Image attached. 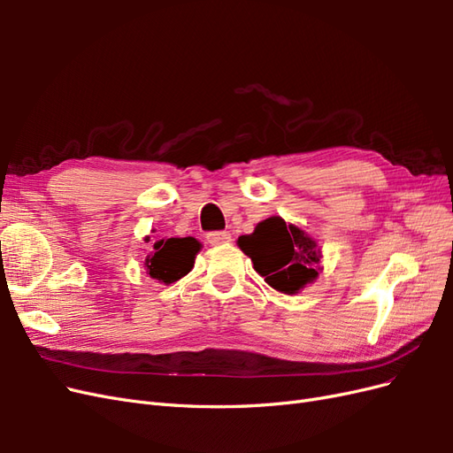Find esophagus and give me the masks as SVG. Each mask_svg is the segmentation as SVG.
<instances>
[{"instance_id":"esophagus-1","label":"esophagus","mask_w":453,"mask_h":453,"mask_svg":"<svg viewBox=\"0 0 453 453\" xmlns=\"http://www.w3.org/2000/svg\"><path fill=\"white\" fill-rule=\"evenodd\" d=\"M205 240H208V243H211V245H221V243L230 242V234H228V232H225V230L208 232V234H205Z\"/></svg>"}]
</instances>
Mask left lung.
<instances>
[{"label": "left lung", "instance_id": "1", "mask_svg": "<svg viewBox=\"0 0 453 453\" xmlns=\"http://www.w3.org/2000/svg\"><path fill=\"white\" fill-rule=\"evenodd\" d=\"M238 245L265 281L280 293L295 295L319 276L318 242L281 217L265 219L253 234L240 236Z\"/></svg>", "mask_w": 453, "mask_h": 453}]
</instances>
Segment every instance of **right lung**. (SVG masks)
Returning a JSON list of instances; mask_svg holds the SVG:
<instances>
[{"label": "right lung", "instance_id": "1", "mask_svg": "<svg viewBox=\"0 0 453 453\" xmlns=\"http://www.w3.org/2000/svg\"><path fill=\"white\" fill-rule=\"evenodd\" d=\"M149 242V238H145ZM153 253L147 255L145 268L153 280L160 283H173L193 270L196 253L202 250V243L188 238H168L158 240L153 245Z\"/></svg>", "mask_w": 453, "mask_h": 453}]
</instances>
